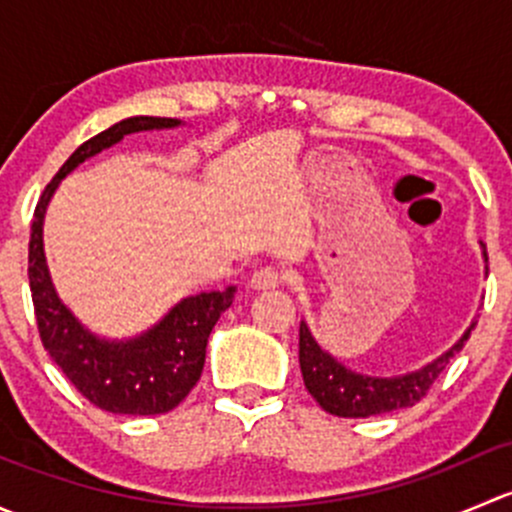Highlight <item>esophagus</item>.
Returning a JSON list of instances; mask_svg holds the SVG:
<instances>
[{
    "label": "esophagus",
    "instance_id": "34e87169",
    "mask_svg": "<svg viewBox=\"0 0 512 512\" xmlns=\"http://www.w3.org/2000/svg\"><path fill=\"white\" fill-rule=\"evenodd\" d=\"M282 285V275L275 270V267H262L255 275L250 277V289L255 292H267V289H277Z\"/></svg>",
    "mask_w": 512,
    "mask_h": 512
}]
</instances>
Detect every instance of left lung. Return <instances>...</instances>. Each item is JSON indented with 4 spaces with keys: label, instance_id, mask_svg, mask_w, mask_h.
<instances>
[{
    "label": "left lung",
    "instance_id": "8db88e82",
    "mask_svg": "<svg viewBox=\"0 0 512 512\" xmlns=\"http://www.w3.org/2000/svg\"><path fill=\"white\" fill-rule=\"evenodd\" d=\"M480 250H483V262L488 265V252H485L483 242H480ZM485 275H488V267H485ZM473 329H476V319L468 324L466 332L451 349L423 364L421 369L396 376H369L349 369L337 356L324 352L314 339L309 324L302 319L299 322V369H302L307 391L329 414L342 418L389 414V411L414 406L426 396V391L446 369L448 361L466 347Z\"/></svg>",
    "mask_w": 512,
    "mask_h": 512
}]
</instances>
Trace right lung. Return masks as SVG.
<instances>
[{
  "label": "right lung",
  "mask_w": 512,
  "mask_h": 512,
  "mask_svg": "<svg viewBox=\"0 0 512 512\" xmlns=\"http://www.w3.org/2000/svg\"><path fill=\"white\" fill-rule=\"evenodd\" d=\"M178 118L131 116L81 143L59 168L32 220L29 240V287L39 337L51 359L81 396L103 411L128 416H156L173 411L203 374L208 337L220 314L235 299L237 287L190 294L170 307L146 332L128 339L98 337L61 302L44 255V215L61 180L84 160L116 146L131 133L178 128Z\"/></svg>",
  "instance_id": "right-lung-1"
}]
</instances>
